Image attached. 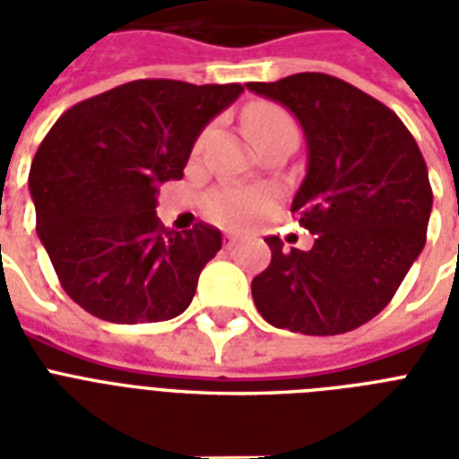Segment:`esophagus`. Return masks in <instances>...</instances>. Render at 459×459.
I'll return each instance as SVG.
<instances>
[{"mask_svg":"<svg viewBox=\"0 0 459 459\" xmlns=\"http://www.w3.org/2000/svg\"><path fill=\"white\" fill-rule=\"evenodd\" d=\"M238 243H240V238L238 236H223V245H226V247H233V245Z\"/></svg>","mask_w":459,"mask_h":459,"instance_id":"1","label":"esophagus"}]
</instances>
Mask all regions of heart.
<instances>
[{"instance_id":"b5f03b06","label":"heart","mask_w":459,"mask_h":459,"mask_svg":"<svg viewBox=\"0 0 459 459\" xmlns=\"http://www.w3.org/2000/svg\"><path fill=\"white\" fill-rule=\"evenodd\" d=\"M245 128L257 147L262 140H266L273 133L295 128V121L286 109H281L276 104L259 102L245 111ZM202 143H204V135L197 140V147ZM266 207H269V197L255 187H219V190H212L204 200V212H207L209 219L219 226H226V229L250 226L252 221H257L259 216L264 214Z\"/></svg>"}]
</instances>
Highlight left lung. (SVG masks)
I'll return each instance as SVG.
<instances>
[{"instance_id":"obj_1","label":"left lung","mask_w":459,"mask_h":459,"mask_svg":"<svg viewBox=\"0 0 459 459\" xmlns=\"http://www.w3.org/2000/svg\"><path fill=\"white\" fill-rule=\"evenodd\" d=\"M247 88L300 121L307 176L290 212L316 233L307 252L266 238L272 264L252 279V300L276 328L348 333L391 302L427 243V161L395 111L341 78L295 74Z\"/></svg>"}]
</instances>
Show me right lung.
I'll return each mask as SVG.
<instances>
[{"label":"right lung","mask_w":459,"mask_h":459,"mask_svg":"<svg viewBox=\"0 0 459 459\" xmlns=\"http://www.w3.org/2000/svg\"><path fill=\"white\" fill-rule=\"evenodd\" d=\"M243 85L133 81L82 100L30 164L38 236L68 298L97 319L152 324L186 312L221 233H176L157 219V187L183 178L202 128Z\"/></svg>","instance_id":"1"}]
</instances>
